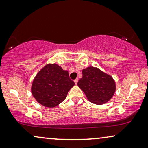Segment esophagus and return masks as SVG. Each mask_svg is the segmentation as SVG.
I'll list each match as a JSON object with an SVG mask.
<instances>
[{"mask_svg": "<svg viewBox=\"0 0 148 148\" xmlns=\"http://www.w3.org/2000/svg\"><path fill=\"white\" fill-rule=\"evenodd\" d=\"M78 81H79V79H76L74 81V82H75V85L77 84V83H78Z\"/></svg>", "mask_w": 148, "mask_h": 148, "instance_id": "esophagus-1", "label": "esophagus"}]
</instances>
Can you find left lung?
Returning a JSON list of instances; mask_svg holds the SVG:
<instances>
[{
	"label": "left lung",
	"mask_w": 148,
	"mask_h": 148,
	"mask_svg": "<svg viewBox=\"0 0 148 148\" xmlns=\"http://www.w3.org/2000/svg\"><path fill=\"white\" fill-rule=\"evenodd\" d=\"M82 74V78L78 81L77 85L90 102L102 105L113 97L116 85L111 75L94 67L83 69Z\"/></svg>",
	"instance_id": "left-lung-1"
}]
</instances>
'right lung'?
<instances>
[{
  "label": "right lung",
  "instance_id": "right-lung-1",
  "mask_svg": "<svg viewBox=\"0 0 148 148\" xmlns=\"http://www.w3.org/2000/svg\"><path fill=\"white\" fill-rule=\"evenodd\" d=\"M74 85L67 71L57 64L49 63L34 78L31 93L38 103L47 108H54L66 99Z\"/></svg>",
  "mask_w": 148,
  "mask_h": 148
}]
</instances>
